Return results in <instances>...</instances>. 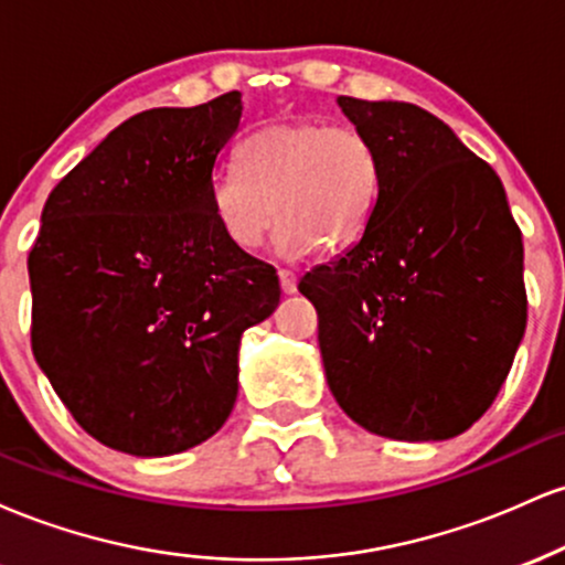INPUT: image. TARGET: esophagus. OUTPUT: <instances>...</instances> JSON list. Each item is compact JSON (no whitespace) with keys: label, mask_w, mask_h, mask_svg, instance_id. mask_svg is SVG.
<instances>
[{"label":"esophagus","mask_w":565,"mask_h":565,"mask_svg":"<svg viewBox=\"0 0 565 565\" xmlns=\"http://www.w3.org/2000/svg\"><path fill=\"white\" fill-rule=\"evenodd\" d=\"M278 281H281L284 295H295V291H297V274H295V270L278 268Z\"/></svg>","instance_id":"34e87169"}]
</instances>
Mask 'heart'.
Segmentation results:
<instances>
[{
	"mask_svg": "<svg viewBox=\"0 0 565 565\" xmlns=\"http://www.w3.org/2000/svg\"><path fill=\"white\" fill-rule=\"evenodd\" d=\"M380 185V153L364 129L284 119L246 140L244 167L212 178L210 201L233 246L255 249L278 215V252L297 257L353 244L372 220Z\"/></svg>",
	"mask_w": 565,
	"mask_h": 565,
	"instance_id": "obj_1",
	"label": "heart"
}]
</instances>
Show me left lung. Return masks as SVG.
Returning a JSON list of instances; mask_svg holds the SVG:
<instances>
[{"label":"left lung","mask_w":565,"mask_h":565,"mask_svg":"<svg viewBox=\"0 0 565 565\" xmlns=\"http://www.w3.org/2000/svg\"><path fill=\"white\" fill-rule=\"evenodd\" d=\"M337 103L377 148L382 185L359 242L300 278L329 391L369 433L454 438L494 404L526 332L521 228L497 172L438 116Z\"/></svg>","instance_id":"1"}]
</instances>
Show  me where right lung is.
Segmentation results:
<instances>
[{"mask_svg":"<svg viewBox=\"0 0 565 565\" xmlns=\"http://www.w3.org/2000/svg\"><path fill=\"white\" fill-rule=\"evenodd\" d=\"M242 93L119 125L50 193L29 252L31 350L100 444L167 457L212 438L238 393L244 329L268 319L274 265L220 231L210 185Z\"/></svg>","mask_w":565,"mask_h":565,"instance_id":"right-lung-1","label":"right lung"}]
</instances>
